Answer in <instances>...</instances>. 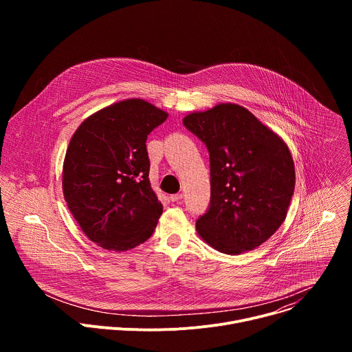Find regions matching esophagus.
Masks as SVG:
<instances>
[{
    "instance_id": "obj_1",
    "label": "esophagus",
    "mask_w": 352,
    "mask_h": 352,
    "mask_svg": "<svg viewBox=\"0 0 352 352\" xmlns=\"http://www.w3.org/2000/svg\"><path fill=\"white\" fill-rule=\"evenodd\" d=\"M184 197V195L182 193H175V195H171L170 196V200L171 202H179V200Z\"/></svg>"
}]
</instances>
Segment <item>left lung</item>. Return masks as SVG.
Here are the masks:
<instances>
[{
    "instance_id": "obj_1",
    "label": "left lung",
    "mask_w": 352,
    "mask_h": 352,
    "mask_svg": "<svg viewBox=\"0 0 352 352\" xmlns=\"http://www.w3.org/2000/svg\"><path fill=\"white\" fill-rule=\"evenodd\" d=\"M182 122L210 159V204L196 221L199 235L227 255L262 245L285 220L295 188L287 144L238 104L192 113Z\"/></svg>"
}]
</instances>
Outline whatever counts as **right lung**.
Wrapping results in <instances>:
<instances>
[{"mask_svg": "<svg viewBox=\"0 0 352 352\" xmlns=\"http://www.w3.org/2000/svg\"><path fill=\"white\" fill-rule=\"evenodd\" d=\"M168 114L131 98L85 120L67 148L63 189L86 236L126 250L152 236L163 205L150 188L147 135Z\"/></svg>", "mask_w": 352, "mask_h": 352, "instance_id": "obj_1", "label": "right lung"}]
</instances>
